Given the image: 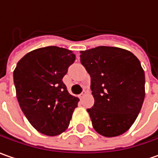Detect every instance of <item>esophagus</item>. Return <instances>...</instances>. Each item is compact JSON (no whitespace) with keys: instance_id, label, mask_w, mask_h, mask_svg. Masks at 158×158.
<instances>
[{"instance_id":"34e87169","label":"esophagus","mask_w":158,"mask_h":158,"mask_svg":"<svg viewBox=\"0 0 158 158\" xmlns=\"http://www.w3.org/2000/svg\"><path fill=\"white\" fill-rule=\"evenodd\" d=\"M85 92H83V93H80V95H79V96H80V98H83L84 96H85Z\"/></svg>"}]
</instances>
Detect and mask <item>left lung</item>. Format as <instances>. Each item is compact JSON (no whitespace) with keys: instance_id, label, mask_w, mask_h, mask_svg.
<instances>
[{"instance_id":"left-lung-1","label":"left lung","mask_w":158,"mask_h":158,"mask_svg":"<svg viewBox=\"0 0 158 158\" xmlns=\"http://www.w3.org/2000/svg\"><path fill=\"white\" fill-rule=\"evenodd\" d=\"M80 62L91 76L95 102L87 111L94 130L107 138L127 131L145 96L140 61L130 51L101 46L81 51Z\"/></svg>"}]
</instances>
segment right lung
Returning a JSON list of instances; mask_svg holds the SVG:
<instances>
[{"label":"right lung","mask_w":158,"mask_h":158,"mask_svg":"<svg viewBox=\"0 0 158 158\" xmlns=\"http://www.w3.org/2000/svg\"><path fill=\"white\" fill-rule=\"evenodd\" d=\"M75 54L54 46L35 49L14 71L16 96L24 115L39 132L57 136L67 129L79 98L63 83Z\"/></svg>","instance_id":"1"}]
</instances>
